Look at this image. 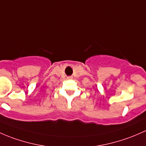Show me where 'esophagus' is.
<instances>
[{
	"label": "esophagus",
	"instance_id": "esophagus-1",
	"mask_svg": "<svg viewBox=\"0 0 146 146\" xmlns=\"http://www.w3.org/2000/svg\"><path fill=\"white\" fill-rule=\"evenodd\" d=\"M73 78V77H71V76H69V77H68V79H72Z\"/></svg>",
	"mask_w": 146,
	"mask_h": 146
}]
</instances>
